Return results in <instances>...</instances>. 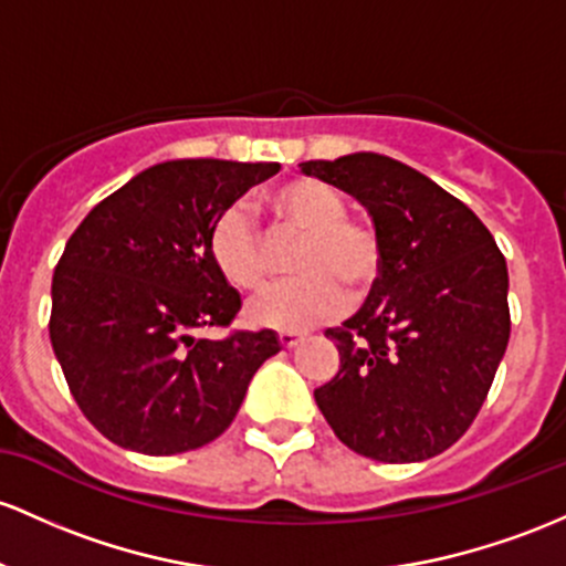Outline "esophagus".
Listing matches in <instances>:
<instances>
[{"instance_id":"esophagus-1","label":"esophagus","mask_w":566,"mask_h":566,"mask_svg":"<svg viewBox=\"0 0 566 566\" xmlns=\"http://www.w3.org/2000/svg\"><path fill=\"white\" fill-rule=\"evenodd\" d=\"M303 340L301 333H290V331H282L279 333V344L284 346V349H293V346H297Z\"/></svg>"}]
</instances>
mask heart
Here are the masks:
<instances>
[{
	"label": "heart",
	"instance_id": "b5f03b06",
	"mask_svg": "<svg viewBox=\"0 0 566 566\" xmlns=\"http://www.w3.org/2000/svg\"><path fill=\"white\" fill-rule=\"evenodd\" d=\"M279 228L303 233L293 269L301 276L279 282L250 303V322L273 331H308L340 314L349 295L363 293L381 265L376 233L363 222L346 220V201L319 179H293L269 192ZM207 252L214 271L235 290L263 287L269 276L265 241L250 212L239 203L222 209L209 228Z\"/></svg>",
	"mask_w": 566,
	"mask_h": 566
}]
</instances>
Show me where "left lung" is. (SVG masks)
<instances>
[{
  "label": "left lung",
  "instance_id": "obj_1",
  "mask_svg": "<svg viewBox=\"0 0 566 566\" xmlns=\"http://www.w3.org/2000/svg\"><path fill=\"white\" fill-rule=\"evenodd\" d=\"M301 171L357 198L381 247L374 293L325 333L340 368L316 406L376 462L440 454L473 424L507 349L505 258L459 198L400 160L352 153Z\"/></svg>",
  "mask_w": 566,
  "mask_h": 566
}]
</instances>
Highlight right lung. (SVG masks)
Instances as JSON below:
<instances>
[{
	"mask_svg": "<svg viewBox=\"0 0 566 566\" xmlns=\"http://www.w3.org/2000/svg\"><path fill=\"white\" fill-rule=\"evenodd\" d=\"M279 164L179 158L104 198L66 241L53 273L51 344L80 411L128 451L171 457L231 427L273 331L226 327L241 297L207 252L214 217Z\"/></svg>",
	"mask_w": 566,
	"mask_h": 566,
	"instance_id": "add662e5",
	"label": "right lung"
}]
</instances>
